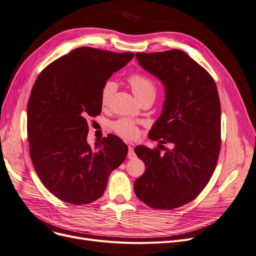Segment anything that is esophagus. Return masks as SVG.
<instances>
[{
    "label": "esophagus",
    "mask_w": 256,
    "mask_h": 256,
    "mask_svg": "<svg viewBox=\"0 0 256 256\" xmlns=\"http://www.w3.org/2000/svg\"><path fill=\"white\" fill-rule=\"evenodd\" d=\"M128 158H130V160H132V158H134L136 156V153H134V147L132 146H129L128 147Z\"/></svg>",
    "instance_id": "34e87169"
}]
</instances>
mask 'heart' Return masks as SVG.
<instances>
[{
  "label": "heart",
  "mask_w": 256,
  "mask_h": 256,
  "mask_svg": "<svg viewBox=\"0 0 256 256\" xmlns=\"http://www.w3.org/2000/svg\"><path fill=\"white\" fill-rule=\"evenodd\" d=\"M128 82L138 100L146 96H156V86L154 83H153V80H150L148 76L140 74H134L128 78ZM114 91H116L114 82L107 80L100 90V100L102 106L106 107L107 105H109ZM112 128H114V130L118 136L127 140H134L140 136V130L136 122L127 118L118 120L116 122H114V124H112Z\"/></svg>",
  "instance_id": "1"
}]
</instances>
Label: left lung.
<instances>
[{
	"label": "left lung",
	"mask_w": 256,
	"mask_h": 256,
	"mask_svg": "<svg viewBox=\"0 0 256 256\" xmlns=\"http://www.w3.org/2000/svg\"><path fill=\"white\" fill-rule=\"evenodd\" d=\"M136 56L165 87V102L149 138L173 147L164 154L144 145L134 148L146 168L134 182V191L151 208L176 209L196 198L216 169L220 148L218 88L207 71L182 50Z\"/></svg>",
	"instance_id": "left-lung-1"
}]
</instances>
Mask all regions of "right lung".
<instances>
[{"label":"right lung","mask_w":256,"mask_h":256,"mask_svg":"<svg viewBox=\"0 0 256 256\" xmlns=\"http://www.w3.org/2000/svg\"><path fill=\"white\" fill-rule=\"evenodd\" d=\"M134 56L80 47L38 74L27 105L30 158L43 185L60 200H96L126 158L128 147L114 134L91 147L86 118L100 114L102 87Z\"/></svg>","instance_id":"add662e5"}]
</instances>
